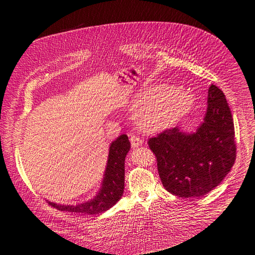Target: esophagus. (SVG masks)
<instances>
[{
    "mask_svg": "<svg viewBox=\"0 0 255 255\" xmlns=\"http://www.w3.org/2000/svg\"><path fill=\"white\" fill-rule=\"evenodd\" d=\"M130 142H131L132 147H136V146L141 145L142 140H141V138L136 136V135H131V136H130Z\"/></svg>",
    "mask_w": 255,
    "mask_h": 255,
    "instance_id": "1",
    "label": "esophagus"
}]
</instances>
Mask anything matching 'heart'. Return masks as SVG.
I'll list each match as a JSON object with an SVG mask.
<instances>
[{
	"label": "heart",
	"mask_w": 255,
	"mask_h": 255,
	"mask_svg": "<svg viewBox=\"0 0 255 255\" xmlns=\"http://www.w3.org/2000/svg\"><path fill=\"white\" fill-rule=\"evenodd\" d=\"M192 96L181 89L158 87L135 101L138 121L146 130L164 129L190 109Z\"/></svg>",
	"instance_id": "heart-1"
}]
</instances>
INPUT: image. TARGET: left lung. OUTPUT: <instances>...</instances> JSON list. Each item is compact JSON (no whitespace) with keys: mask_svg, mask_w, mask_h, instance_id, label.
Listing matches in <instances>:
<instances>
[{"mask_svg":"<svg viewBox=\"0 0 255 255\" xmlns=\"http://www.w3.org/2000/svg\"><path fill=\"white\" fill-rule=\"evenodd\" d=\"M164 188L181 198L202 197L230 172L237 157L235 127L224 92L208 89V109L198 130L166 129L147 141Z\"/></svg>","mask_w":255,"mask_h":255,"instance_id":"8db88e82","label":"left lung"}]
</instances>
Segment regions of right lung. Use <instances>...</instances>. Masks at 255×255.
Segmentation results:
<instances>
[{
	"label": "right lung",
	"instance_id": "obj_1",
	"mask_svg": "<svg viewBox=\"0 0 255 255\" xmlns=\"http://www.w3.org/2000/svg\"><path fill=\"white\" fill-rule=\"evenodd\" d=\"M130 149V142L126 134H122L110 146L108 166L105 179L98 195L91 201L76 206H61L49 202V205L66 212H76L83 214H97L105 212L121 199L124 192L125 158Z\"/></svg>",
	"mask_w": 255,
	"mask_h": 255
}]
</instances>
